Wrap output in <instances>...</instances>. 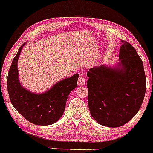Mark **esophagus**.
I'll use <instances>...</instances> for the list:
<instances>
[{
  "instance_id": "obj_1",
  "label": "esophagus",
  "mask_w": 153,
  "mask_h": 153,
  "mask_svg": "<svg viewBox=\"0 0 153 153\" xmlns=\"http://www.w3.org/2000/svg\"><path fill=\"white\" fill-rule=\"evenodd\" d=\"M77 83H78V85L79 86H83L85 85V78H84L83 75H80L78 79V82H77Z\"/></svg>"
}]
</instances>
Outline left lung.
Instances as JSON below:
<instances>
[{
  "label": "left lung",
  "instance_id": "8db88e82",
  "mask_svg": "<svg viewBox=\"0 0 153 153\" xmlns=\"http://www.w3.org/2000/svg\"><path fill=\"white\" fill-rule=\"evenodd\" d=\"M116 67L101 65L87 71L88 105L100 124L119 127L140 111L146 91L143 63L131 44L121 40Z\"/></svg>",
  "mask_w": 153,
  "mask_h": 153
}]
</instances>
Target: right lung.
<instances>
[{
	"mask_svg": "<svg viewBox=\"0 0 153 153\" xmlns=\"http://www.w3.org/2000/svg\"><path fill=\"white\" fill-rule=\"evenodd\" d=\"M24 43L13 58L8 71L7 88L12 105L25 119L36 125L47 126L56 123L64 112L70 92L77 86L79 74L58 82L44 93L35 94L25 89L19 80L17 61Z\"/></svg>",
	"mask_w": 153,
	"mask_h": 153,
	"instance_id": "obj_1",
	"label": "right lung"
}]
</instances>
